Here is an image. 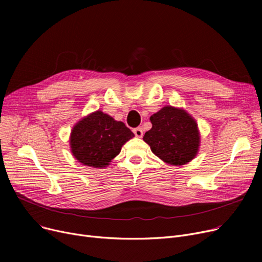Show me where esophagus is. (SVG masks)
Wrapping results in <instances>:
<instances>
[{"mask_svg":"<svg viewBox=\"0 0 262 262\" xmlns=\"http://www.w3.org/2000/svg\"><path fill=\"white\" fill-rule=\"evenodd\" d=\"M134 134L136 137H138V138H141L143 136V129L141 127H137L134 129Z\"/></svg>","mask_w":262,"mask_h":262,"instance_id":"esophagus-1","label":"esophagus"}]
</instances>
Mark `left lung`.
I'll list each match as a JSON object with an SVG mask.
<instances>
[{"label": "left lung", "mask_w": 262, "mask_h": 262, "mask_svg": "<svg viewBox=\"0 0 262 262\" xmlns=\"http://www.w3.org/2000/svg\"><path fill=\"white\" fill-rule=\"evenodd\" d=\"M152 128L143 140L170 166H184L199 153L201 135L196 121L184 108L167 105L150 116Z\"/></svg>", "instance_id": "obj_1"}]
</instances>
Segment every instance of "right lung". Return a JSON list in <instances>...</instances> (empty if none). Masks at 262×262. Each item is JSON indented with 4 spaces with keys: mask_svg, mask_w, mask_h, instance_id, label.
<instances>
[{
    "mask_svg": "<svg viewBox=\"0 0 262 262\" xmlns=\"http://www.w3.org/2000/svg\"><path fill=\"white\" fill-rule=\"evenodd\" d=\"M135 137L121 121L96 110L81 118L72 127L70 148L73 157L92 168H107L122 146Z\"/></svg>",
    "mask_w": 262,
    "mask_h": 262,
    "instance_id": "right-lung-1",
    "label": "right lung"
}]
</instances>
